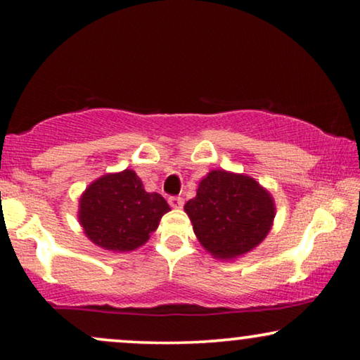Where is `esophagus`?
<instances>
[{
    "label": "esophagus",
    "instance_id": "esophagus-1",
    "mask_svg": "<svg viewBox=\"0 0 360 360\" xmlns=\"http://www.w3.org/2000/svg\"><path fill=\"white\" fill-rule=\"evenodd\" d=\"M169 205L172 206V208L180 210L181 206H184V198H181V196H170V198H169Z\"/></svg>",
    "mask_w": 360,
    "mask_h": 360
}]
</instances>
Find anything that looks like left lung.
Returning <instances> with one entry per match:
<instances>
[{
	"mask_svg": "<svg viewBox=\"0 0 360 360\" xmlns=\"http://www.w3.org/2000/svg\"><path fill=\"white\" fill-rule=\"evenodd\" d=\"M185 213L200 244L216 259L233 260L262 243L272 229V195L252 176L211 170L200 181Z\"/></svg>",
	"mask_w": 360,
	"mask_h": 360,
	"instance_id": "8db88e82",
	"label": "left lung"
}]
</instances>
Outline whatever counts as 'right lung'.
I'll return each mask as SVG.
<instances>
[{
    "mask_svg": "<svg viewBox=\"0 0 360 360\" xmlns=\"http://www.w3.org/2000/svg\"><path fill=\"white\" fill-rule=\"evenodd\" d=\"M170 206L159 193H147L134 170L106 174L86 186L78 221L93 244L129 252L147 243Z\"/></svg>",
    "mask_w": 360,
    "mask_h": 360,
    "instance_id": "1",
    "label": "right lung"
}]
</instances>
